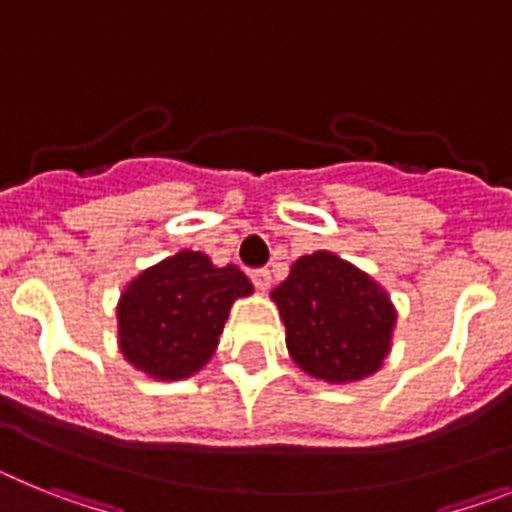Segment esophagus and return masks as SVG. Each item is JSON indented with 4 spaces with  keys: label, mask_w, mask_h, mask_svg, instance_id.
<instances>
[{
    "label": "esophagus",
    "mask_w": 512,
    "mask_h": 512,
    "mask_svg": "<svg viewBox=\"0 0 512 512\" xmlns=\"http://www.w3.org/2000/svg\"><path fill=\"white\" fill-rule=\"evenodd\" d=\"M252 283H255L257 291H268L270 288V270L268 268H257L252 270Z\"/></svg>",
    "instance_id": "esophagus-1"
}]
</instances>
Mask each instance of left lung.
I'll return each instance as SVG.
<instances>
[{"instance_id":"obj_1","label":"left lung","mask_w":512,"mask_h":512,"mask_svg":"<svg viewBox=\"0 0 512 512\" xmlns=\"http://www.w3.org/2000/svg\"><path fill=\"white\" fill-rule=\"evenodd\" d=\"M270 299L293 363L314 379L361 381L389 355L397 309L371 275L332 252L299 257Z\"/></svg>"}]
</instances>
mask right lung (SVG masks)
Wrapping results in <instances>:
<instances>
[{
	"label": "right lung",
	"mask_w": 512,
	"mask_h": 512,
	"mask_svg": "<svg viewBox=\"0 0 512 512\" xmlns=\"http://www.w3.org/2000/svg\"><path fill=\"white\" fill-rule=\"evenodd\" d=\"M250 278L182 250L139 273L118 301V345L133 368L159 381L201 371L219 345L231 304L250 296Z\"/></svg>",
	"instance_id": "add662e5"
}]
</instances>
